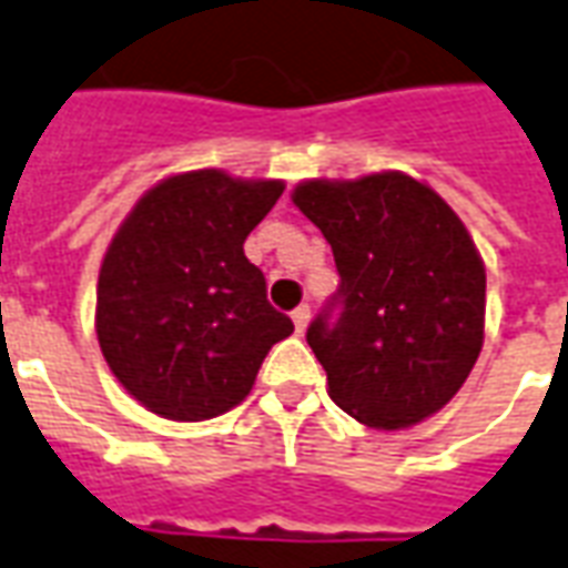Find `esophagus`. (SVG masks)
Listing matches in <instances>:
<instances>
[{
    "label": "esophagus",
    "instance_id": "34e87169",
    "mask_svg": "<svg viewBox=\"0 0 568 568\" xmlns=\"http://www.w3.org/2000/svg\"><path fill=\"white\" fill-rule=\"evenodd\" d=\"M292 322H295V332L304 334V328H307V322H310V307H307V304H304V307H297L295 313H292Z\"/></svg>",
    "mask_w": 568,
    "mask_h": 568
}]
</instances>
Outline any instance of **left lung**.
Instances as JSON below:
<instances>
[{"instance_id":"left-lung-1","label":"left lung","mask_w":568,"mask_h":568,"mask_svg":"<svg viewBox=\"0 0 568 568\" xmlns=\"http://www.w3.org/2000/svg\"><path fill=\"white\" fill-rule=\"evenodd\" d=\"M292 200L332 243L341 273L307 328L334 405L383 432L438 414L484 346L487 271L459 215L395 170L310 179Z\"/></svg>"}]
</instances>
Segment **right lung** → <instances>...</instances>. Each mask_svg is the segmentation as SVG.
<instances>
[{
	"label": "right lung",
	"instance_id": "right-lung-1",
	"mask_svg": "<svg viewBox=\"0 0 568 568\" xmlns=\"http://www.w3.org/2000/svg\"><path fill=\"white\" fill-rule=\"evenodd\" d=\"M283 187L224 170L170 175L112 236L97 283V337L118 383L151 414L200 423L231 410L271 346L295 332L243 252Z\"/></svg>",
	"mask_w": 568,
	"mask_h": 568
}]
</instances>
